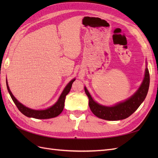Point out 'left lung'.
<instances>
[{
    "instance_id": "8db88e82",
    "label": "left lung",
    "mask_w": 158,
    "mask_h": 158,
    "mask_svg": "<svg viewBox=\"0 0 158 158\" xmlns=\"http://www.w3.org/2000/svg\"><path fill=\"white\" fill-rule=\"evenodd\" d=\"M150 85V74L146 68L143 82L138 89L126 101L120 102L113 106H104L95 102L84 87L85 92L89 99V107L95 116L107 121H118L125 119L135 112L145 99Z\"/></svg>"
}]
</instances>
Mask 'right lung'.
Returning <instances> with one entry per match:
<instances>
[{
    "label": "right lung",
    "mask_w": 158,
    "mask_h": 158,
    "mask_svg": "<svg viewBox=\"0 0 158 158\" xmlns=\"http://www.w3.org/2000/svg\"><path fill=\"white\" fill-rule=\"evenodd\" d=\"M74 80H75V78L72 80L70 82L66 85V86L65 87V88L63 91V92H62L61 95H60L58 101H57L53 106L45 110H34L24 106L23 104L19 102L18 100L14 98L13 94L11 92V91L10 90V88H9L7 80H6V86H7L8 92L10 94V97L13 100L14 103H15L16 107L19 109V111H20L22 114H23L24 115L28 117H32V118H35L37 119H46V118L56 117L58 115H59V114L62 113V111H63L64 106L66 95L69 93L72 87V84H73Z\"/></svg>",
    "instance_id": "add662e5"
}]
</instances>
